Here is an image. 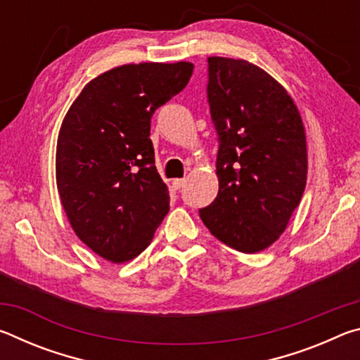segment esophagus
I'll return each mask as SVG.
<instances>
[{"mask_svg": "<svg viewBox=\"0 0 360 360\" xmlns=\"http://www.w3.org/2000/svg\"><path fill=\"white\" fill-rule=\"evenodd\" d=\"M186 184V179H174L172 182V187L174 188V191H179V188Z\"/></svg>", "mask_w": 360, "mask_h": 360, "instance_id": "esophagus-1", "label": "esophagus"}]
</instances>
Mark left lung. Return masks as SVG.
Returning <instances> with one entry per match:
<instances>
[{
	"mask_svg": "<svg viewBox=\"0 0 360 360\" xmlns=\"http://www.w3.org/2000/svg\"><path fill=\"white\" fill-rule=\"evenodd\" d=\"M206 94L219 192L200 217L236 251H264L288 227L307 186L300 112L281 84L246 60L210 57Z\"/></svg>",
	"mask_w": 360,
	"mask_h": 360,
	"instance_id": "obj_1",
	"label": "left lung"
}]
</instances>
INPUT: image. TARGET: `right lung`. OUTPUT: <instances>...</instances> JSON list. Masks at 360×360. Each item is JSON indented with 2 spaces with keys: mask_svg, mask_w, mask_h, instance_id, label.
Listing matches in <instances>:
<instances>
[{
  "mask_svg": "<svg viewBox=\"0 0 360 360\" xmlns=\"http://www.w3.org/2000/svg\"><path fill=\"white\" fill-rule=\"evenodd\" d=\"M192 71L188 62L117 66L85 85L65 115L56 158L60 200L79 240L103 259H135L167 216L150 119Z\"/></svg>",
  "mask_w": 360,
  "mask_h": 360,
  "instance_id": "1",
  "label": "right lung"
}]
</instances>
